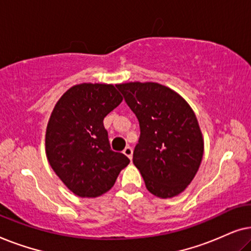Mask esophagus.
Instances as JSON below:
<instances>
[{
	"label": "esophagus",
	"mask_w": 251,
	"mask_h": 251,
	"mask_svg": "<svg viewBox=\"0 0 251 251\" xmlns=\"http://www.w3.org/2000/svg\"><path fill=\"white\" fill-rule=\"evenodd\" d=\"M123 154H125V155H126L129 157L130 160L132 159V149L130 146H126L125 150H123Z\"/></svg>",
	"instance_id": "obj_1"
}]
</instances>
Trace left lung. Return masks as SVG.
I'll use <instances>...</instances> for the list:
<instances>
[{"label":"left lung","mask_w":251,"mask_h":251,"mask_svg":"<svg viewBox=\"0 0 251 251\" xmlns=\"http://www.w3.org/2000/svg\"><path fill=\"white\" fill-rule=\"evenodd\" d=\"M118 88L139 122L132 161L146 188L162 199L176 197L193 180L203 156L193 109L177 92L154 82H129Z\"/></svg>","instance_id":"8db88e82"}]
</instances>
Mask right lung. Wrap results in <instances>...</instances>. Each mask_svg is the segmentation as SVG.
Returning <instances> with one entry per match:
<instances>
[{
    "instance_id": "add662e5",
    "label": "right lung",
    "mask_w": 251,
    "mask_h": 251,
    "mask_svg": "<svg viewBox=\"0 0 251 251\" xmlns=\"http://www.w3.org/2000/svg\"><path fill=\"white\" fill-rule=\"evenodd\" d=\"M119 84L82 83L65 92L48 122L46 152L51 168L80 198L111 190L130 160L111 150L104 118L118 107Z\"/></svg>"
}]
</instances>
